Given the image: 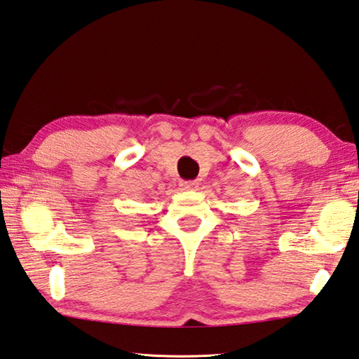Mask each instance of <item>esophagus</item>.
I'll list each match as a JSON object with an SVG mask.
<instances>
[{
	"label": "esophagus",
	"instance_id": "34e87169",
	"mask_svg": "<svg viewBox=\"0 0 359 359\" xmlns=\"http://www.w3.org/2000/svg\"><path fill=\"white\" fill-rule=\"evenodd\" d=\"M181 189L182 191H194L195 187H197V182L195 181H181Z\"/></svg>",
	"mask_w": 359,
	"mask_h": 359
}]
</instances>
